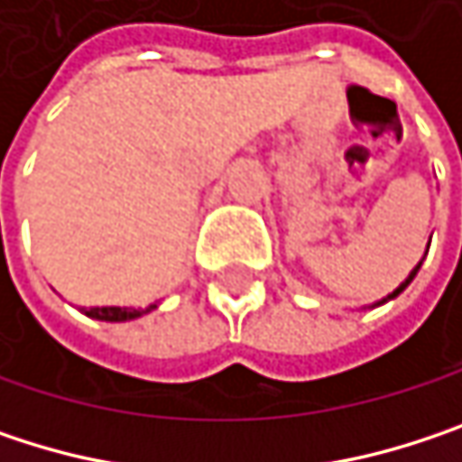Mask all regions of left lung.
<instances>
[{"instance_id":"1","label":"left lung","mask_w":462,"mask_h":462,"mask_svg":"<svg viewBox=\"0 0 462 462\" xmlns=\"http://www.w3.org/2000/svg\"><path fill=\"white\" fill-rule=\"evenodd\" d=\"M428 245H430V240H428ZM425 254H428V248H425ZM422 259H425V256H422ZM422 259H420V262H417V264H415V270H412V273H410V275H407V281H404V283H402V286H399V289H393V291H391V294H388V297H383V300H380V302H374V305H369V308H380V305H385V302H391V300H396V297H399V294H402V291H404V289H407V286H410V283H412V281H415V275H417V270H420V264H422Z\"/></svg>"}]
</instances>
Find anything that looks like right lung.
<instances>
[{"label": "right lung", "mask_w": 462, "mask_h": 462, "mask_svg": "<svg viewBox=\"0 0 462 462\" xmlns=\"http://www.w3.org/2000/svg\"><path fill=\"white\" fill-rule=\"evenodd\" d=\"M157 305H149V308H90V310H82L88 319H96V321H109V323H123L141 319L146 313H152Z\"/></svg>", "instance_id": "1"}]
</instances>
